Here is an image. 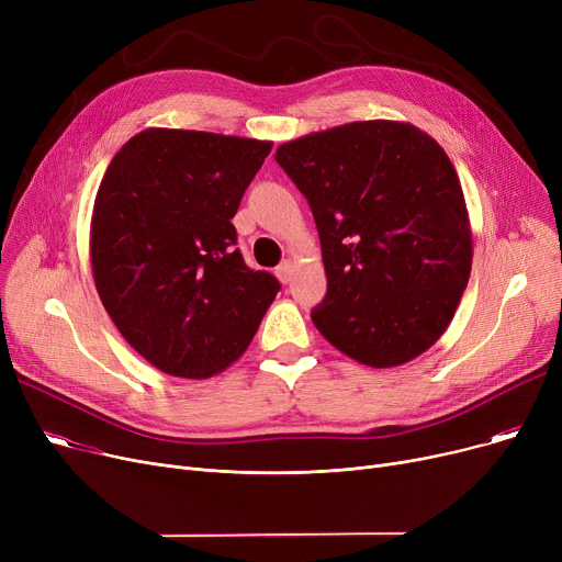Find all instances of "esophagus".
I'll return each mask as SVG.
<instances>
[{"mask_svg": "<svg viewBox=\"0 0 562 562\" xmlns=\"http://www.w3.org/2000/svg\"><path fill=\"white\" fill-rule=\"evenodd\" d=\"M276 276H278V280H280L282 284H286V282L291 280V276H293V263H291V261L280 263L278 269H276Z\"/></svg>", "mask_w": 562, "mask_h": 562, "instance_id": "esophagus-1", "label": "esophagus"}]
</instances>
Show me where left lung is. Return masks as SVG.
Returning <instances> with one entry per match:
<instances>
[{
	"label": "left lung",
	"mask_w": 562,
	"mask_h": 562,
	"mask_svg": "<svg viewBox=\"0 0 562 562\" xmlns=\"http://www.w3.org/2000/svg\"><path fill=\"white\" fill-rule=\"evenodd\" d=\"M307 198L328 293L316 330L373 369L401 367L445 330L469 282L471 225L441 145L398 121H358L282 143Z\"/></svg>",
	"instance_id": "obj_1"
}]
</instances>
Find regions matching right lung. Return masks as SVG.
Listing matches in <instances>:
<instances>
[{"label":"right lung","mask_w":562,"mask_h":562,"mask_svg":"<svg viewBox=\"0 0 562 562\" xmlns=\"http://www.w3.org/2000/svg\"><path fill=\"white\" fill-rule=\"evenodd\" d=\"M273 143L150 127L111 159L93 204L91 266L125 341L202 380L250 346L280 282L236 250L232 218Z\"/></svg>","instance_id":"add662e5"}]
</instances>
